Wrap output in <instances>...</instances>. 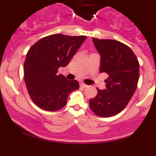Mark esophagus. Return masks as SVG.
Instances as JSON below:
<instances>
[{
  "mask_svg": "<svg viewBox=\"0 0 156 156\" xmlns=\"http://www.w3.org/2000/svg\"><path fill=\"white\" fill-rule=\"evenodd\" d=\"M80 85L81 87H83V88H85V87H87V85L85 84L84 83H83V82H81L80 83Z\"/></svg>",
  "mask_w": 156,
  "mask_h": 156,
  "instance_id": "esophagus-1",
  "label": "esophagus"
}]
</instances>
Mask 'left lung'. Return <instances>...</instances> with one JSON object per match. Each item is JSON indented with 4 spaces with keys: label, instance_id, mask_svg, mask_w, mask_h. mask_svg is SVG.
Wrapping results in <instances>:
<instances>
[{
    "label": "left lung",
    "instance_id": "1",
    "mask_svg": "<svg viewBox=\"0 0 156 156\" xmlns=\"http://www.w3.org/2000/svg\"><path fill=\"white\" fill-rule=\"evenodd\" d=\"M101 55L100 73H105L106 90L97 88L98 94L89 101L95 115L110 117L125 108L137 89L139 80V62L133 51L115 40L93 38Z\"/></svg>",
    "mask_w": 156,
    "mask_h": 156
}]
</instances>
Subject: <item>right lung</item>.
<instances>
[{"instance_id":"1","label":"right lung","mask_w":156,"mask_h":156,"mask_svg":"<svg viewBox=\"0 0 156 156\" xmlns=\"http://www.w3.org/2000/svg\"><path fill=\"white\" fill-rule=\"evenodd\" d=\"M86 38L52 34L29 49L23 68L24 80L30 98L39 108L50 112L61 109L69 94L79 88L78 81L67 80L58 74V69L69 64Z\"/></svg>"}]
</instances>
